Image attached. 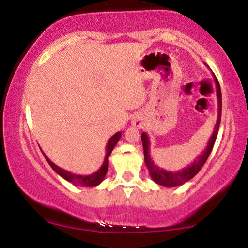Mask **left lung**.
I'll return each mask as SVG.
<instances>
[{
	"label": "left lung",
	"mask_w": 248,
	"mask_h": 248,
	"mask_svg": "<svg viewBox=\"0 0 248 248\" xmlns=\"http://www.w3.org/2000/svg\"><path fill=\"white\" fill-rule=\"evenodd\" d=\"M215 78V84H216V94H217V103H218V113H217V121L215 124L214 132L211 134L209 141H208L207 147L204 148L203 153H201L200 156H198L195 159L193 160V163H190L189 165H187L186 168L178 170V171H168V170L159 168L157 166L153 158L150 156V141H149V136L147 133H142L141 139L143 143V151H144V162L145 165L150 173V177L153 178L155 183L160 185L164 187H177L180 185H184L187 181H189L193 177H195L196 174L200 172V170L202 169V166L204 165V163L207 162L208 157L213 150V147L216 141L217 134H218L219 129V124H220V115H222V93H220V88L219 83L217 80L216 77Z\"/></svg>",
	"instance_id": "1"
}]
</instances>
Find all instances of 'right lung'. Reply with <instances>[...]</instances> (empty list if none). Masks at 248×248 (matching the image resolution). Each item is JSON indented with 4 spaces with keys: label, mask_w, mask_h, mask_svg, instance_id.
Returning <instances> with one entry per match:
<instances>
[{
    "label": "right lung",
    "mask_w": 248,
    "mask_h": 248,
    "mask_svg": "<svg viewBox=\"0 0 248 248\" xmlns=\"http://www.w3.org/2000/svg\"><path fill=\"white\" fill-rule=\"evenodd\" d=\"M120 137H121V132H118L108 140V142H107V145H106V154H105V158H104L103 165L100 166L98 171H95L94 173H91V174H88V175L75 174V173L65 171V170L59 168L58 165H55V164L53 163L49 158H47V156L45 154H44V156H45V158H46L47 162H48L50 168L54 170V171L58 173L60 177L65 179V180L69 181V183H71V184L76 185V186L94 187V186H98V185H99L101 181L105 179L106 173H107V171H108V158H109V156H111V153H112L113 149H114L115 144L119 142V140H120Z\"/></svg>",
    "instance_id": "obj_1"
}]
</instances>
